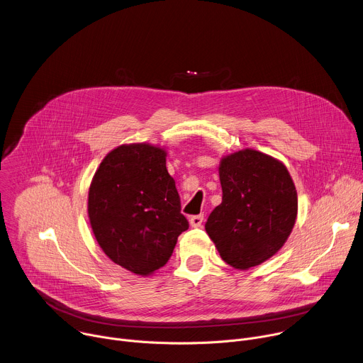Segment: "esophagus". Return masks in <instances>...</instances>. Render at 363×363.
<instances>
[{"label": "esophagus", "mask_w": 363, "mask_h": 363, "mask_svg": "<svg viewBox=\"0 0 363 363\" xmlns=\"http://www.w3.org/2000/svg\"><path fill=\"white\" fill-rule=\"evenodd\" d=\"M202 223H203V214L192 216V217L189 218V224H191V227H194V228L201 227V225H202Z\"/></svg>", "instance_id": "34e87169"}]
</instances>
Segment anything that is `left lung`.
I'll use <instances>...</instances> for the list:
<instances>
[{"mask_svg": "<svg viewBox=\"0 0 363 363\" xmlns=\"http://www.w3.org/2000/svg\"><path fill=\"white\" fill-rule=\"evenodd\" d=\"M223 202L205 230L223 260L247 270L264 263L287 241L297 217V192L287 168L254 149L220 164Z\"/></svg>", "mask_w": 363, "mask_h": 363, "instance_id": "1", "label": "left lung"}]
</instances>
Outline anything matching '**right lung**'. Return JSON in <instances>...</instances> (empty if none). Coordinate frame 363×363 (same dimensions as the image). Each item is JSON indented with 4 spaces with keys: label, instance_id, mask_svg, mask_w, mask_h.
<instances>
[{
    "label": "right lung",
    "instance_id": "1",
    "mask_svg": "<svg viewBox=\"0 0 363 363\" xmlns=\"http://www.w3.org/2000/svg\"><path fill=\"white\" fill-rule=\"evenodd\" d=\"M87 211L100 248L138 276L164 267L189 227L167 152L149 143L121 145L106 155L90 184Z\"/></svg>",
    "mask_w": 363,
    "mask_h": 363
}]
</instances>
